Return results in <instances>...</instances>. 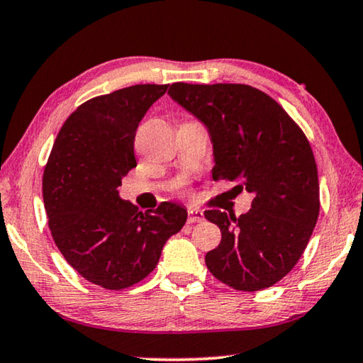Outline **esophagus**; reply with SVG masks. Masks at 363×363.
Here are the masks:
<instances>
[{"label": "esophagus", "mask_w": 363, "mask_h": 363, "mask_svg": "<svg viewBox=\"0 0 363 363\" xmlns=\"http://www.w3.org/2000/svg\"><path fill=\"white\" fill-rule=\"evenodd\" d=\"M203 221V213L200 210H189L187 211V223L192 224V223H200Z\"/></svg>", "instance_id": "esophagus-1"}]
</instances>
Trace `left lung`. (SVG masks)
Listing matches in <instances>:
<instances>
[{"label":"left lung","instance_id":"obj_1","mask_svg":"<svg viewBox=\"0 0 363 363\" xmlns=\"http://www.w3.org/2000/svg\"><path fill=\"white\" fill-rule=\"evenodd\" d=\"M168 94L208 128L213 179L239 181L254 195L245 215L205 211L221 229L206 268L235 291L267 289L296 267L318 220V171L306 134L250 85L176 82Z\"/></svg>","mask_w":363,"mask_h":363}]
</instances>
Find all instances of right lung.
I'll list each match as a JSON object with an SVG mask.
<instances>
[{
    "label": "right lung",
    "mask_w": 363,
    "mask_h": 363,
    "mask_svg": "<svg viewBox=\"0 0 363 363\" xmlns=\"http://www.w3.org/2000/svg\"><path fill=\"white\" fill-rule=\"evenodd\" d=\"M168 85L140 84L82 103L66 119L43 171L48 226L66 262L90 283L119 291L140 283L187 220L181 205L140 211L118 187L135 168L139 123Z\"/></svg>",
    "instance_id": "right-lung-1"
}]
</instances>
